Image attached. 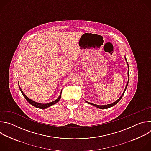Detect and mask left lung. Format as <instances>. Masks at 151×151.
I'll return each mask as SVG.
<instances>
[{"instance_id": "8db88e82", "label": "left lung", "mask_w": 151, "mask_h": 151, "mask_svg": "<svg viewBox=\"0 0 151 151\" xmlns=\"http://www.w3.org/2000/svg\"><path fill=\"white\" fill-rule=\"evenodd\" d=\"M125 60H126V62H127V65H128V62H127V59H126V58H125ZM128 70H129V68H128ZM128 82H127V85H126V86H125V90H124V92H123V93H122V94L121 95V96L116 100V101H115V102H114V103H111V104H106V105H102V106H100V105H97V104H94V103H89V102H88V101H87L88 103H89V104H91V105H93V106H94L95 107H97V108H100V109H107V108H109V107H112V106H114V105H115L116 103H118L119 101H120V100L121 99V98L122 97V96H123V95L124 94V93H125V90H126V89H127V85H128V81H129V72H128Z\"/></svg>"}]
</instances>
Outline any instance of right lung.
Masks as SVG:
<instances>
[{"mask_svg": "<svg viewBox=\"0 0 151 151\" xmlns=\"http://www.w3.org/2000/svg\"><path fill=\"white\" fill-rule=\"evenodd\" d=\"M19 90H20L21 93H22L23 96L25 97L26 100L30 104H31L32 106H35V107H37V108H40V109H45V108H47V107H50L51 106H52V105H53V104L57 103V102H58L59 100H60V99H61V93H60V94L59 97H58L55 100H54V101H52V102L48 103H37V102H36V101H33L32 100H31V99H30L29 97H27L25 95V94L23 93V91L22 90H21V88H20V87H19Z\"/></svg>", "mask_w": 151, "mask_h": 151, "instance_id": "right-lung-1", "label": "right lung"}]
</instances>
